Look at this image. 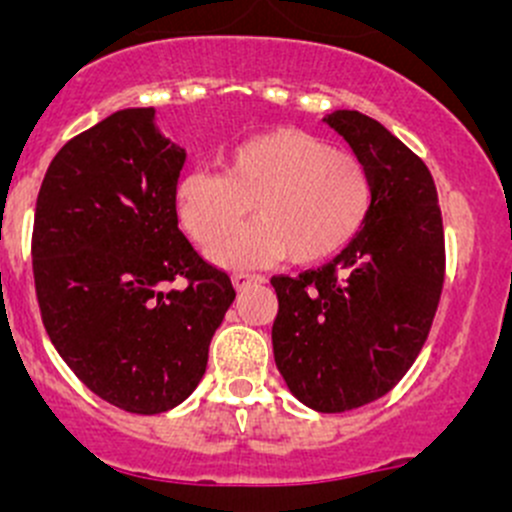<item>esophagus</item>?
I'll return each instance as SVG.
<instances>
[{"label":"esophagus","mask_w":512,"mask_h":512,"mask_svg":"<svg viewBox=\"0 0 512 512\" xmlns=\"http://www.w3.org/2000/svg\"><path fill=\"white\" fill-rule=\"evenodd\" d=\"M252 282H262V275H255V272H235V275H232V285H235V289L250 287Z\"/></svg>","instance_id":"obj_1"}]
</instances>
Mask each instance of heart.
I'll use <instances>...</instances> for the list:
<instances>
[{
    "instance_id": "1",
    "label": "heart",
    "mask_w": 512,
    "mask_h": 512,
    "mask_svg": "<svg viewBox=\"0 0 512 512\" xmlns=\"http://www.w3.org/2000/svg\"><path fill=\"white\" fill-rule=\"evenodd\" d=\"M258 220L231 229L249 208ZM371 208V178L352 153L297 128L260 133L232 148L225 170H190L175 185L178 223L210 257L247 267L287 257L324 262L354 240Z\"/></svg>"
}]
</instances>
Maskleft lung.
I'll return each mask as SVG.
<instances>
[{
  "label": "left lung",
  "mask_w": 512,
  "mask_h": 512,
  "mask_svg": "<svg viewBox=\"0 0 512 512\" xmlns=\"http://www.w3.org/2000/svg\"><path fill=\"white\" fill-rule=\"evenodd\" d=\"M371 178L364 227L327 265L275 275L272 347L289 391L339 414L389 394L426 344L446 280V240L431 170L379 121L334 111Z\"/></svg>",
  "instance_id": "left-lung-1"
}]
</instances>
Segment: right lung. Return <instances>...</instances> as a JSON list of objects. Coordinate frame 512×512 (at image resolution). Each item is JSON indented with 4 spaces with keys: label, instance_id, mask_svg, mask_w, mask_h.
Instances as JSON below:
<instances>
[{
    "label": "right lung",
    "instance_id": "right-lung-1",
    "mask_svg": "<svg viewBox=\"0 0 512 512\" xmlns=\"http://www.w3.org/2000/svg\"><path fill=\"white\" fill-rule=\"evenodd\" d=\"M153 116L126 108L71 138L41 180L32 232L51 344L96 396L143 416L188 399L235 299L230 275L178 230L185 151Z\"/></svg>",
    "mask_w": 512,
    "mask_h": 512
}]
</instances>
